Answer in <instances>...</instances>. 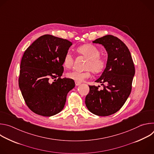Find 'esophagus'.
<instances>
[{
	"label": "esophagus",
	"mask_w": 154,
	"mask_h": 154,
	"mask_svg": "<svg viewBox=\"0 0 154 154\" xmlns=\"http://www.w3.org/2000/svg\"><path fill=\"white\" fill-rule=\"evenodd\" d=\"M75 85L76 86H79L80 85V82H75Z\"/></svg>",
	"instance_id": "1"
}]
</instances>
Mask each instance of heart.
<instances>
[{
  "instance_id": "1",
  "label": "heart",
  "mask_w": 154,
  "mask_h": 154,
  "mask_svg": "<svg viewBox=\"0 0 154 154\" xmlns=\"http://www.w3.org/2000/svg\"><path fill=\"white\" fill-rule=\"evenodd\" d=\"M77 52L88 59L86 64V69H88L85 72L73 71L67 74L69 79L75 82H82L91 77V70L96 74L102 72L106 65L105 60L100 57V52L98 48L91 45H85L79 47ZM74 63V57L69 52L66 54L63 59V64L66 68H71Z\"/></svg>"
}]
</instances>
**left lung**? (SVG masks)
<instances>
[{
    "label": "left lung",
    "mask_w": 154,
    "mask_h": 154,
    "mask_svg": "<svg viewBox=\"0 0 154 154\" xmlns=\"http://www.w3.org/2000/svg\"><path fill=\"white\" fill-rule=\"evenodd\" d=\"M93 42L104 47L108 58L103 72L95 81L100 83L103 88L100 90V86H89L90 92L86 96L85 104L92 113L106 116L119 110L128 97L135 66L128 48L117 37L106 35Z\"/></svg>",
    "instance_id": "left-lung-1"
}]
</instances>
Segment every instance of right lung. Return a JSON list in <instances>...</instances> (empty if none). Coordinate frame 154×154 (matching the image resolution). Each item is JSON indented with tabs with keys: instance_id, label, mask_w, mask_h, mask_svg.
I'll list each match as a JSON object with an SVG mask.
<instances>
[{
	"instance_id": "1",
	"label": "right lung",
	"mask_w": 154,
	"mask_h": 154,
	"mask_svg": "<svg viewBox=\"0 0 154 154\" xmlns=\"http://www.w3.org/2000/svg\"><path fill=\"white\" fill-rule=\"evenodd\" d=\"M72 42L50 35L40 36L25 51L20 66L19 86L28 107L35 113L52 116L63 109L68 93L75 87L61 79L63 59ZM58 78L51 83L50 78Z\"/></svg>"
}]
</instances>
